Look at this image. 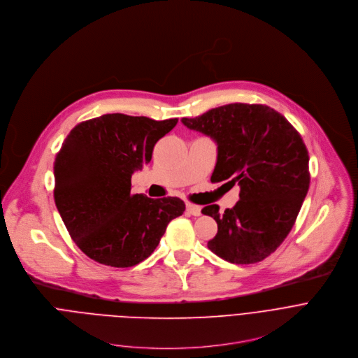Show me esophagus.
Masks as SVG:
<instances>
[{
  "label": "esophagus",
  "instance_id": "esophagus-1",
  "mask_svg": "<svg viewBox=\"0 0 358 358\" xmlns=\"http://www.w3.org/2000/svg\"><path fill=\"white\" fill-rule=\"evenodd\" d=\"M186 210H187L189 214H192V216H200V214H201L200 206L193 204V203H187V204H186Z\"/></svg>",
  "mask_w": 358,
  "mask_h": 358
}]
</instances>
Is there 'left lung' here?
<instances>
[{"mask_svg": "<svg viewBox=\"0 0 358 358\" xmlns=\"http://www.w3.org/2000/svg\"><path fill=\"white\" fill-rule=\"evenodd\" d=\"M182 122L217 142L211 182L240 185L233 208H201L217 222L208 250L233 264L269 257L292 230L309 190V154L301 134L265 104H226Z\"/></svg>", "mask_w": 358, "mask_h": 358, "instance_id": "left-lung-1", "label": "left lung"}]
</instances>
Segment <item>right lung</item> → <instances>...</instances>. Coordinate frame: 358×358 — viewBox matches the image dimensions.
Listing matches in <instances>:
<instances>
[{"label":"right lung","instance_id":"1","mask_svg":"<svg viewBox=\"0 0 358 358\" xmlns=\"http://www.w3.org/2000/svg\"><path fill=\"white\" fill-rule=\"evenodd\" d=\"M178 118L104 114L78 124L53 164V197L76 245L92 259L128 268L148 258L171 220L185 211L179 197L131 193V176L152 158Z\"/></svg>","mask_w":358,"mask_h":358}]
</instances>
